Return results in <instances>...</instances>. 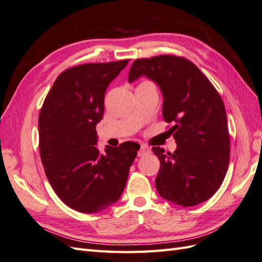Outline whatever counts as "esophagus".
I'll list each match as a JSON object with an SVG mask.
<instances>
[{
	"mask_svg": "<svg viewBox=\"0 0 262 262\" xmlns=\"http://www.w3.org/2000/svg\"><path fill=\"white\" fill-rule=\"evenodd\" d=\"M150 152V149L148 148V147L147 146H144V145H142L140 146V149L138 150V157H143L144 155H146V154H149Z\"/></svg>",
	"mask_w": 262,
	"mask_h": 262,
	"instance_id": "esophagus-1",
	"label": "esophagus"
}]
</instances>
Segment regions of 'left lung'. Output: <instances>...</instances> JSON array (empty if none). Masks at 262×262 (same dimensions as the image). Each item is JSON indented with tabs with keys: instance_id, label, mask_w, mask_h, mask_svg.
<instances>
[{
	"instance_id": "left-lung-1",
	"label": "left lung",
	"mask_w": 262,
	"mask_h": 262,
	"mask_svg": "<svg viewBox=\"0 0 262 262\" xmlns=\"http://www.w3.org/2000/svg\"><path fill=\"white\" fill-rule=\"evenodd\" d=\"M146 76L163 93V116L172 124L173 152L160 147L156 177L159 195L183 207L199 205L214 195L229 166L230 138L223 99L198 67L185 57L159 55L135 59L128 82Z\"/></svg>"
}]
</instances>
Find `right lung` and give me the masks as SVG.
Wrapping results in <instances>:
<instances>
[{
    "label": "right lung",
    "mask_w": 262,
    "mask_h": 262,
    "mask_svg": "<svg viewBox=\"0 0 262 262\" xmlns=\"http://www.w3.org/2000/svg\"><path fill=\"white\" fill-rule=\"evenodd\" d=\"M128 59L87 63L59 74L38 116L39 155L45 175L65 205L79 212L106 209L119 199L139 145L97 148L96 125L104 115L110 83Z\"/></svg>",
    "instance_id": "add662e5"
}]
</instances>
